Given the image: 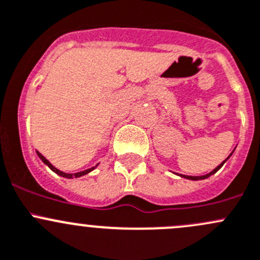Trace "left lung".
I'll return each instance as SVG.
<instances>
[{"label":"left lung","instance_id":"obj_1","mask_svg":"<svg viewBox=\"0 0 260 260\" xmlns=\"http://www.w3.org/2000/svg\"><path fill=\"white\" fill-rule=\"evenodd\" d=\"M232 154H233V153H230V156H232ZM230 156H229V157H230ZM229 157H228V158H229ZM228 158L225 159L224 162H221V164H220L219 166L216 167V169H215V170H212V171L210 172V174H208V175H204V176H186V175H183V176H182V175H180V176H181V177H185V179H188V180H193V181H198V180H204V179H208V177H210L211 175H214L215 172H216V171H219V170L221 169V166H222V165L225 164V162L228 161Z\"/></svg>","mask_w":260,"mask_h":260}]
</instances>
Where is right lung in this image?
<instances>
[{
  "label": "right lung",
  "mask_w": 260,
  "mask_h": 260,
  "mask_svg": "<svg viewBox=\"0 0 260 260\" xmlns=\"http://www.w3.org/2000/svg\"><path fill=\"white\" fill-rule=\"evenodd\" d=\"M38 156L40 157V158H41V161H43L44 164H45V165H48V166L50 167V169H51L52 171L55 172V174H57V175H59V176L67 177V179H73V177H80V176H84V175L89 174V172H90V171H93V170L95 169V167H91V169H88V170H85V171H81V172H77V174H65V172L60 171V170H57L56 167H54V166H52V165L50 164V162L48 161V159H46L45 157H44L43 154L40 153V152H38Z\"/></svg>",
  "instance_id": "add662e5"
}]
</instances>
